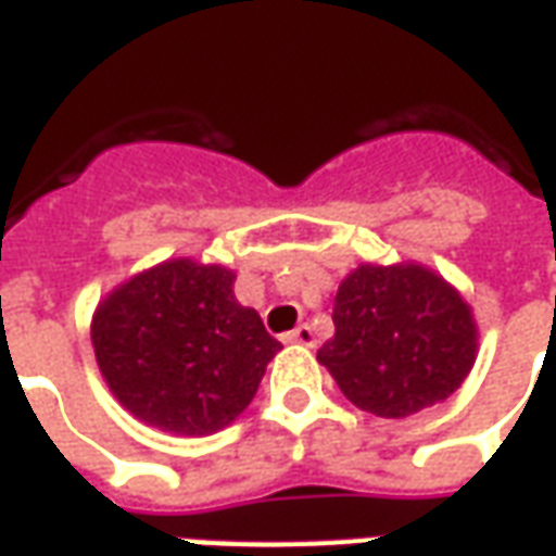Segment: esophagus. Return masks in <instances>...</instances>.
<instances>
[{"instance_id": "esophagus-1", "label": "esophagus", "mask_w": 556, "mask_h": 556, "mask_svg": "<svg viewBox=\"0 0 556 556\" xmlns=\"http://www.w3.org/2000/svg\"><path fill=\"white\" fill-rule=\"evenodd\" d=\"M286 342H294V345H303V349H315V330L309 325H301V327H294L291 333H286Z\"/></svg>"}]
</instances>
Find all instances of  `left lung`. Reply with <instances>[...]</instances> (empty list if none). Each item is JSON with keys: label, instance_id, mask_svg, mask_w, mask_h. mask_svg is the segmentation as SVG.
<instances>
[{"label": "left lung", "instance_id": "left-lung-1", "mask_svg": "<svg viewBox=\"0 0 556 556\" xmlns=\"http://www.w3.org/2000/svg\"><path fill=\"white\" fill-rule=\"evenodd\" d=\"M318 363L351 405L402 419L462 387L479 354L473 306L419 262H363L339 282Z\"/></svg>", "mask_w": 556, "mask_h": 556}]
</instances>
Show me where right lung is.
Listing matches in <instances>:
<instances>
[{
    "mask_svg": "<svg viewBox=\"0 0 556 556\" xmlns=\"http://www.w3.org/2000/svg\"><path fill=\"white\" fill-rule=\"evenodd\" d=\"M91 349L127 414L202 438L241 417L282 345L253 306L238 303L231 267L178 255L103 294Z\"/></svg>",
    "mask_w": 556,
    "mask_h": 556,
    "instance_id": "right-lung-1",
    "label": "right lung"
}]
</instances>
